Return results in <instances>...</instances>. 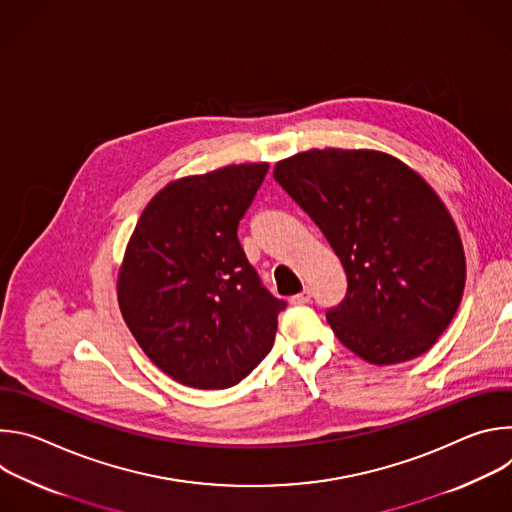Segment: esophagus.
<instances>
[{
  "label": "esophagus",
  "mask_w": 512,
  "mask_h": 512,
  "mask_svg": "<svg viewBox=\"0 0 512 512\" xmlns=\"http://www.w3.org/2000/svg\"><path fill=\"white\" fill-rule=\"evenodd\" d=\"M310 298H312V294H310V289L306 287L304 291H300V294L291 296V298H289V302L294 304V306H304V304H308V302H310Z\"/></svg>",
  "instance_id": "obj_1"
}]
</instances>
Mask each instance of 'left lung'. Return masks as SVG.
<instances>
[{
    "label": "left lung",
    "instance_id": "8db88e82",
    "mask_svg": "<svg viewBox=\"0 0 512 512\" xmlns=\"http://www.w3.org/2000/svg\"><path fill=\"white\" fill-rule=\"evenodd\" d=\"M273 178L346 271V298L326 314L336 338L381 367L427 352L460 308L466 255L423 176L387 152L314 148L279 160Z\"/></svg>",
    "mask_w": 512,
    "mask_h": 512
}]
</instances>
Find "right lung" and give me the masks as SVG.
I'll use <instances>...</instances> for the list:
<instances>
[{"mask_svg": "<svg viewBox=\"0 0 512 512\" xmlns=\"http://www.w3.org/2000/svg\"><path fill=\"white\" fill-rule=\"evenodd\" d=\"M269 164L166 184L143 208L117 273L121 316L156 367L194 389H229L271 350L285 302L237 239Z\"/></svg>", "mask_w": 512, "mask_h": 512, "instance_id": "add662e5", "label": "right lung"}]
</instances>
